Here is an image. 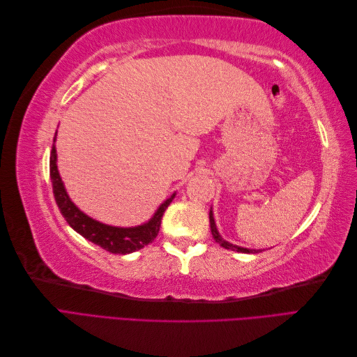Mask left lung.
Returning a JSON list of instances; mask_svg holds the SVG:
<instances>
[{
	"label": "left lung",
	"instance_id": "8db88e82",
	"mask_svg": "<svg viewBox=\"0 0 357 357\" xmlns=\"http://www.w3.org/2000/svg\"><path fill=\"white\" fill-rule=\"evenodd\" d=\"M210 229H211V234H213V238L215 240V243L220 244L223 248H228V250H232V252H240V253H259L262 250H253V248H245V247H240V245H235V244H231L226 240H223L218 228H215V222H214V218H213V211H210Z\"/></svg>",
	"mask_w": 357,
	"mask_h": 357
}]
</instances>
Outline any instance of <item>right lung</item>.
I'll use <instances>...</instances> for the list:
<instances>
[{
	"instance_id": "1",
	"label": "right lung",
	"mask_w": 357,
	"mask_h": 357,
	"mask_svg": "<svg viewBox=\"0 0 357 357\" xmlns=\"http://www.w3.org/2000/svg\"><path fill=\"white\" fill-rule=\"evenodd\" d=\"M50 178L53 186V195H55V201L61 210V214L63 215V219L68 222V225L75 232H79L82 236H84L86 240H89L91 243L100 245L104 250L114 255L132 253L152 243L158 236L162 215H164L168 205L176 197V193H172L167 201L162 202L160 207L153 214V218L147 223L132 226V228H117V226L105 225L89 218V215H86L83 211L75 207V204L70 199L58 172L55 139H53L50 152Z\"/></svg>"
}]
</instances>
